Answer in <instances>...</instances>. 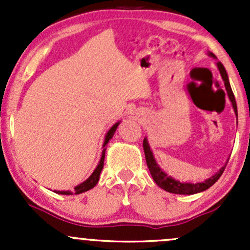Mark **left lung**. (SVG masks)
Wrapping results in <instances>:
<instances>
[{
	"mask_svg": "<svg viewBox=\"0 0 250 250\" xmlns=\"http://www.w3.org/2000/svg\"><path fill=\"white\" fill-rule=\"evenodd\" d=\"M209 55H210L211 58H216L213 53H209ZM216 65H218V69L219 71H220L221 77H223L224 80V84H225L226 90H228V95L229 98H230L231 103H232V107L237 117L238 113H237L236 99H234L233 92L232 89H231V85H230V82H229V77H228V74H226V70L220 62H216ZM143 146H144V152H145L146 165H147L148 170H150L151 176H152V179L155 180V183L157 184L161 188H163V190L168 191V192L170 193H176V195H193V193H198V192H202V191H206L207 188L213 186L214 184L218 181V179L220 178L221 174H223L224 170H225L226 165H228V163H226L223 168H220V170H219L218 173L214 174L213 176H210V178L207 179V180L202 181V183H196V184L180 183L179 180L173 179L172 176H168L167 174L161 169L160 166H158L157 162H156L155 157H153V153L152 151H151L150 145H148L147 139H146V138L143 141Z\"/></svg>",
	"mask_w": 250,
	"mask_h": 250,
	"instance_id": "left-lung-1",
	"label": "left lung"
}]
</instances>
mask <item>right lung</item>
I'll return each instance as SVG.
<instances>
[{
  "label": "right lung",
  "mask_w": 250,
  "mask_h": 250,
  "mask_svg": "<svg viewBox=\"0 0 250 250\" xmlns=\"http://www.w3.org/2000/svg\"><path fill=\"white\" fill-rule=\"evenodd\" d=\"M118 125H120V122H117L116 125H113L112 127H111V129L107 132L106 137H105V141H104V145H103V152H102V158H100L99 161V165H98V167L95 168L94 172L92 173V175L89 176V178L87 179L85 181H83L82 184H80V185H77L76 188H75L74 191H54V192L57 193H60V195H72V193H75V195H80V193L82 192H85V191L90 190V188H94L95 185L98 184V181H99V176H100V173H102L103 170V167H104V158H105V151H106V144L109 143V141L112 139L113 134H115L116 129H117Z\"/></svg>",
  "instance_id": "add662e5"
}]
</instances>
